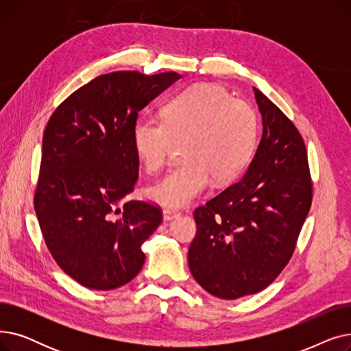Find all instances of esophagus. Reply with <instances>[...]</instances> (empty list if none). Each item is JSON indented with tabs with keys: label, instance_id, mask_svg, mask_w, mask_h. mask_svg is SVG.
<instances>
[{
	"label": "esophagus",
	"instance_id": "1",
	"mask_svg": "<svg viewBox=\"0 0 351 351\" xmlns=\"http://www.w3.org/2000/svg\"><path fill=\"white\" fill-rule=\"evenodd\" d=\"M180 216V212L179 210H175V209H169L166 208L163 209V219L165 220H172V219H176Z\"/></svg>",
	"mask_w": 351,
	"mask_h": 351
}]
</instances>
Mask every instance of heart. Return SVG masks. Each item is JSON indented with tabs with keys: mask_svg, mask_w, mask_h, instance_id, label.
<instances>
[{
	"mask_svg": "<svg viewBox=\"0 0 351 351\" xmlns=\"http://www.w3.org/2000/svg\"><path fill=\"white\" fill-rule=\"evenodd\" d=\"M135 152L146 171L163 168L175 142H182L180 165L149 189L166 206H186L213 178L219 185L241 176L259 142V118L246 102L212 84L178 92L163 106V118L143 115L134 125Z\"/></svg>",
	"mask_w": 351,
	"mask_h": 351,
	"instance_id": "heart-1",
	"label": "heart"
}]
</instances>
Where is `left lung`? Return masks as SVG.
<instances>
[{"label": "left lung", "mask_w": 351, "mask_h": 351, "mask_svg": "<svg viewBox=\"0 0 351 351\" xmlns=\"http://www.w3.org/2000/svg\"><path fill=\"white\" fill-rule=\"evenodd\" d=\"M263 135L245 176L195 209L189 247L195 280L220 299L266 289L296 249L313 200L304 141L259 89Z\"/></svg>", "instance_id": "left-lung-1"}]
</instances>
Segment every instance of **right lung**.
<instances>
[{"mask_svg": "<svg viewBox=\"0 0 351 351\" xmlns=\"http://www.w3.org/2000/svg\"><path fill=\"white\" fill-rule=\"evenodd\" d=\"M179 78L172 71L104 73L72 92L47 123L34 208L53 261L85 287H121L143 266L142 243L162 209L126 200L139 176L132 131L139 110Z\"/></svg>", "mask_w": 351, "mask_h": 351, "instance_id": "right-lung-1", "label": "right lung"}]
</instances>
